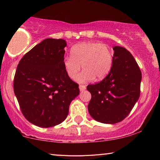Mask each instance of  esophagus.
<instances>
[{
    "label": "esophagus",
    "instance_id": "obj_1",
    "mask_svg": "<svg viewBox=\"0 0 160 160\" xmlns=\"http://www.w3.org/2000/svg\"><path fill=\"white\" fill-rule=\"evenodd\" d=\"M79 88H80V92H82V91L86 90V86H84V85H80V86H79Z\"/></svg>",
    "mask_w": 160,
    "mask_h": 160
}]
</instances>
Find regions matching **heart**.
Returning <instances> with one entry per match:
<instances>
[{"label": "heart", "instance_id": "1", "mask_svg": "<svg viewBox=\"0 0 160 160\" xmlns=\"http://www.w3.org/2000/svg\"><path fill=\"white\" fill-rule=\"evenodd\" d=\"M113 54L106 43H80L72 46L71 56L63 59L64 69L68 78L75 79L81 66L84 71L79 75V82H87L94 78L102 80L108 75L112 66Z\"/></svg>", "mask_w": 160, "mask_h": 160}]
</instances>
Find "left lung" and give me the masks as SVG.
Wrapping results in <instances>:
<instances>
[{
    "label": "left lung",
    "mask_w": 160,
    "mask_h": 160,
    "mask_svg": "<svg viewBox=\"0 0 160 160\" xmlns=\"http://www.w3.org/2000/svg\"><path fill=\"white\" fill-rule=\"evenodd\" d=\"M112 66L102 81L87 86L92 94L88 110L95 120L114 124L124 120L138 100L142 73L130 52L113 48Z\"/></svg>",
    "instance_id": "8db88e82"
}]
</instances>
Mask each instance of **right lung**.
I'll use <instances>...</instances> for the list:
<instances>
[{
  "label": "right lung",
  "mask_w": 160,
  "mask_h": 160,
  "mask_svg": "<svg viewBox=\"0 0 160 160\" xmlns=\"http://www.w3.org/2000/svg\"><path fill=\"white\" fill-rule=\"evenodd\" d=\"M66 40L47 38L32 48L18 63L14 92L23 116L32 124L49 128L63 122L79 85L64 69Z\"/></svg>",
  "instance_id": "add662e5"
}]
</instances>
